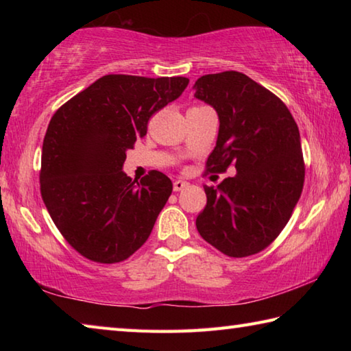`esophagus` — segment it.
<instances>
[{
  "label": "esophagus",
  "mask_w": 351,
  "mask_h": 351,
  "mask_svg": "<svg viewBox=\"0 0 351 351\" xmlns=\"http://www.w3.org/2000/svg\"><path fill=\"white\" fill-rule=\"evenodd\" d=\"M189 186V182L187 181H182V180H176L175 182H173V190L175 192H180V190H182V189H186Z\"/></svg>",
  "instance_id": "1"
}]
</instances>
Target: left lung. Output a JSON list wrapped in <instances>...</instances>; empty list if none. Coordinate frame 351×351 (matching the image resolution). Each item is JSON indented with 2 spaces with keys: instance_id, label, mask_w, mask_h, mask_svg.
Segmentation results:
<instances>
[{
  "instance_id": "left-lung-1",
  "label": "left lung",
  "mask_w": 351,
  "mask_h": 351,
  "mask_svg": "<svg viewBox=\"0 0 351 351\" xmlns=\"http://www.w3.org/2000/svg\"><path fill=\"white\" fill-rule=\"evenodd\" d=\"M193 97L219 121L207 170L235 167L217 189L204 187L198 232L229 257L257 254L282 232L304 189L299 128L280 99L237 71L199 77Z\"/></svg>"
}]
</instances>
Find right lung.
<instances>
[{"label": "right lung", "mask_w": 351, "mask_h": 351, "mask_svg": "<svg viewBox=\"0 0 351 351\" xmlns=\"http://www.w3.org/2000/svg\"><path fill=\"white\" fill-rule=\"evenodd\" d=\"M187 77L110 74L57 110L41 152V197L71 246L97 263H117L144 245L173 190L158 170L138 181L123 171L148 119L173 102Z\"/></svg>", "instance_id": "obj_1"}]
</instances>
